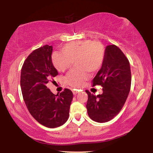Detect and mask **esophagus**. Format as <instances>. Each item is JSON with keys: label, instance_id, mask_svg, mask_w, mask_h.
<instances>
[{"label": "esophagus", "instance_id": "esophagus-1", "mask_svg": "<svg viewBox=\"0 0 153 153\" xmlns=\"http://www.w3.org/2000/svg\"><path fill=\"white\" fill-rule=\"evenodd\" d=\"M72 92H73V94L74 95H76L77 93H78L79 92V90H76V89H74L73 90H72Z\"/></svg>", "mask_w": 153, "mask_h": 153}]
</instances>
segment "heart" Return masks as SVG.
I'll return each instance as SVG.
<instances>
[{"instance_id":"obj_1","label":"heart","mask_w":153,"mask_h":153,"mask_svg":"<svg viewBox=\"0 0 153 153\" xmlns=\"http://www.w3.org/2000/svg\"><path fill=\"white\" fill-rule=\"evenodd\" d=\"M61 53H54L52 62L58 71L64 72L76 61L78 67L66 76V83L74 88L82 86L90 78L88 71L96 73L102 68L105 58V50L98 42L86 40L67 44L61 49Z\"/></svg>"}]
</instances>
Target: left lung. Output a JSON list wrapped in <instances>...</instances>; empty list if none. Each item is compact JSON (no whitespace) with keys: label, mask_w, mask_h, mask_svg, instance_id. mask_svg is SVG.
<instances>
[{"label":"left lung","mask_w":153,"mask_h":153,"mask_svg":"<svg viewBox=\"0 0 153 153\" xmlns=\"http://www.w3.org/2000/svg\"><path fill=\"white\" fill-rule=\"evenodd\" d=\"M131 81L129 63L123 52L114 45L106 46L104 64L92 80L93 86H102V94L95 96L86 90L90 118L105 123L115 117L126 101Z\"/></svg>","instance_id":"1"}]
</instances>
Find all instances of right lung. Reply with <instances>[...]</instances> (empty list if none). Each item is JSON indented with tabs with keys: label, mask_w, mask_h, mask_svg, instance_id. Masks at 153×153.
<instances>
[{
	"label": "right lung",
	"mask_w": 153,
	"mask_h": 153,
	"mask_svg": "<svg viewBox=\"0 0 153 153\" xmlns=\"http://www.w3.org/2000/svg\"><path fill=\"white\" fill-rule=\"evenodd\" d=\"M53 46L45 45L33 51L25 59L21 71L23 98L33 117L44 126L55 128L66 122L73 93L69 89L56 95L46 85L55 82L58 71L52 62Z\"/></svg>",
	"instance_id": "obj_1"
}]
</instances>
